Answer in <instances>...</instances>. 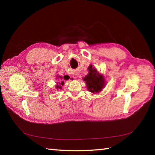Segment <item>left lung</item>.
Here are the masks:
<instances>
[{"mask_svg":"<svg viewBox=\"0 0 155 155\" xmlns=\"http://www.w3.org/2000/svg\"><path fill=\"white\" fill-rule=\"evenodd\" d=\"M88 69L89 74L85 76L83 80L86 82L89 91L93 93H98L102 90L104 86L103 77L91 65H90Z\"/></svg>","mask_w":155,"mask_h":155,"instance_id":"left-lung-1","label":"left lung"}]
</instances>
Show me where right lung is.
<instances>
[{
  "label": "right lung",
  "instance_id": "add662e5",
  "mask_svg": "<svg viewBox=\"0 0 155 155\" xmlns=\"http://www.w3.org/2000/svg\"><path fill=\"white\" fill-rule=\"evenodd\" d=\"M60 78H62V77H59ZM64 80H65V78H64ZM64 81H62V82H61V83H60V85H64ZM56 87L57 88H59V89H61V86H59V85H57L56 86Z\"/></svg>",
  "mask_w": 155,
  "mask_h": 155
}]
</instances>
